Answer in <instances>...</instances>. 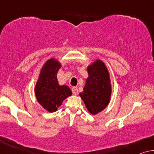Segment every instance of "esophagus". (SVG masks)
I'll use <instances>...</instances> for the list:
<instances>
[{"mask_svg": "<svg viewBox=\"0 0 154 154\" xmlns=\"http://www.w3.org/2000/svg\"><path fill=\"white\" fill-rule=\"evenodd\" d=\"M72 92L73 95H75V96H77L78 94V88L77 87H72Z\"/></svg>", "mask_w": 154, "mask_h": 154, "instance_id": "34e87169", "label": "esophagus"}]
</instances>
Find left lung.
I'll return each instance as SVG.
<instances>
[{
    "label": "left lung",
    "instance_id": "1",
    "mask_svg": "<svg viewBox=\"0 0 154 154\" xmlns=\"http://www.w3.org/2000/svg\"><path fill=\"white\" fill-rule=\"evenodd\" d=\"M88 77L84 91L79 94L88 112L96 114L109 103L111 95L109 72L103 61L97 60L88 67Z\"/></svg>",
    "mask_w": 154,
    "mask_h": 154
}]
</instances>
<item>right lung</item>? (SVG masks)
Returning <instances> with one entry per match:
<instances>
[{"mask_svg":"<svg viewBox=\"0 0 154 154\" xmlns=\"http://www.w3.org/2000/svg\"><path fill=\"white\" fill-rule=\"evenodd\" d=\"M60 66L59 62L54 58L47 60L41 70L35 88L39 103L50 112H56L63 101L72 95L68 86H60L58 84L56 74Z\"/></svg>","mask_w":154,"mask_h":154,"instance_id":"1","label":"right lung"}]
</instances>
